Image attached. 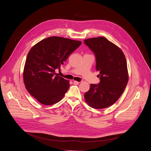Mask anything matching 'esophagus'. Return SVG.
<instances>
[{
  "label": "esophagus",
  "mask_w": 151,
  "mask_h": 151,
  "mask_svg": "<svg viewBox=\"0 0 151 151\" xmlns=\"http://www.w3.org/2000/svg\"><path fill=\"white\" fill-rule=\"evenodd\" d=\"M79 83V82H78V81H73V84H74V85H78Z\"/></svg>",
  "instance_id": "obj_1"
}]
</instances>
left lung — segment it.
Wrapping results in <instances>:
<instances>
[{
	"mask_svg": "<svg viewBox=\"0 0 151 151\" xmlns=\"http://www.w3.org/2000/svg\"><path fill=\"white\" fill-rule=\"evenodd\" d=\"M96 57V69L99 72L100 82L91 83L84 94L88 105L103 109L114 104L123 93L128 80L127 61L123 52L104 37L84 40Z\"/></svg>",
	"mask_w": 151,
	"mask_h": 151,
	"instance_id": "8db88e82",
	"label": "left lung"
}]
</instances>
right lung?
Returning <instances> with one entry per match:
<instances>
[{
    "mask_svg": "<svg viewBox=\"0 0 151 151\" xmlns=\"http://www.w3.org/2000/svg\"><path fill=\"white\" fill-rule=\"evenodd\" d=\"M82 44L81 41L52 36L43 39L29 51L24 68V83L28 92L44 105L60 101L68 91L69 81L55 73Z\"/></svg>",
    "mask_w": 151,
    "mask_h": 151,
    "instance_id": "obj_1",
    "label": "right lung"
}]
</instances>
